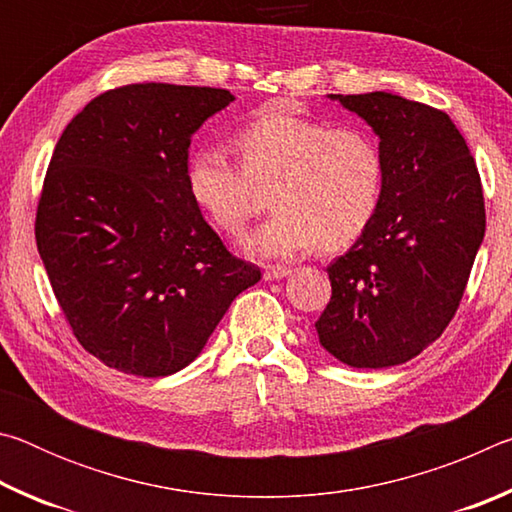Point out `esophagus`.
I'll use <instances>...</instances> for the list:
<instances>
[{"instance_id":"1","label":"esophagus","mask_w":512,"mask_h":512,"mask_svg":"<svg viewBox=\"0 0 512 512\" xmlns=\"http://www.w3.org/2000/svg\"><path fill=\"white\" fill-rule=\"evenodd\" d=\"M293 273V268L287 266H266L264 277L266 280H282V277H287Z\"/></svg>"}]
</instances>
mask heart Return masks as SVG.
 Instances as JSON below:
<instances>
[{
  "label": "heart",
  "mask_w": 512,
  "mask_h": 512,
  "mask_svg": "<svg viewBox=\"0 0 512 512\" xmlns=\"http://www.w3.org/2000/svg\"><path fill=\"white\" fill-rule=\"evenodd\" d=\"M239 162L201 149L187 162V187L216 228L239 235L271 192L275 214L246 239L250 253L296 257L318 241L352 244L375 216L384 189V155L357 124L264 110L235 135Z\"/></svg>",
  "instance_id": "1"
}]
</instances>
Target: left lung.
<instances>
[{
  "label": "left lung",
  "mask_w": 512,
  "mask_h": 512,
  "mask_svg": "<svg viewBox=\"0 0 512 512\" xmlns=\"http://www.w3.org/2000/svg\"><path fill=\"white\" fill-rule=\"evenodd\" d=\"M379 135L384 189L348 253L327 266L323 348L352 368H388L452 323L485 235L479 169L443 110L391 92L329 94Z\"/></svg>",
  "instance_id": "obj_1"
}]
</instances>
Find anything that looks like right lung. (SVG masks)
Returning a JSON list of instances; mask_svg holds the SVG:
<instances>
[{
  "instance_id": "add662e5",
  "label": "right lung",
  "mask_w": 512,
  "mask_h": 512,
  "mask_svg": "<svg viewBox=\"0 0 512 512\" xmlns=\"http://www.w3.org/2000/svg\"><path fill=\"white\" fill-rule=\"evenodd\" d=\"M235 97L131 83L94 97L51 155L36 244L85 352L128 375L192 363L262 271L223 246L187 187L192 135Z\"/></svg>"
}]
</instances>
